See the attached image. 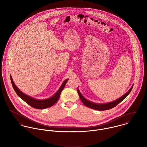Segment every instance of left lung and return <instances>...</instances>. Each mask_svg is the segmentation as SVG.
Instances as JSON below:
<instances>
[{
  "label": "left lung",
  "mask_w": 147,
  "mask_h": 147,
  "mask_svg": "<svg viewBox=\"0 0 147 147\" xmlns=\"http://www.w3.org/2000/svg\"><path fill=\"white\" fill-rule=\"evenodd\" d=\"M132 88H133V85L131 87L129 90L126 93H125L123 96H122V97H121L118 99L116 100L115 101H113V102H107V103H106V104H101L94 103V102H92L91 101H89L87 100L86 99H85L84 98L83 96L81 94L79 89H78V94H79V96L80 97V98L81 101L84 104V105H85L86 106H87L89 108H91V109H94V110H99V111H103V110L111 109L114 107L115 106H116L118 104H119L128 95V94L131 92Z\"/></svg>",
  "instance_id": "1"
}]
</instances>
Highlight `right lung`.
Segmentation results:
<instances>
[{
	"instance_id": "add662e5",
	"label": "right lung",
	"mask_w": 147,
	"mask_h": 147,
	"mask_svg": "<svg viewBox=\"0 0 147 147\" xmlns=\"http://www.w3.org/2000/svg\"><path fill=\"white\" fill-rule=\"evenodd\" d=\"M10 78H11V81L12 86H13L15 91L16 92V94L21 98L22 100H24L28 105H30V106H32L34 108L37 109H46V108L51 107L53 105H54L59 100L61 93L62 91L63 90V88H64V86L66 84V83L68 80V79H66L65 80H64V82L62 84L61 86L59 89V90L51 97L47 98V99H45V100H37V99L34 98L33 97H31L24 94V93H22L15 85V84L12 80L11 76H10Z\"/></svg>"
}]
</instances>
